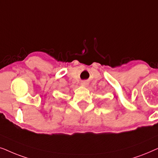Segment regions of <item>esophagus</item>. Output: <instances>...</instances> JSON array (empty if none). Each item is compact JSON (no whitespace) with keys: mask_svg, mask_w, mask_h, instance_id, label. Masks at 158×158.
Here are the masks:
<instances>
[{"mask_svg":"<svg viewBox=\"0 0 158 158\" xmlns=\"http://www.w3.org/2000/svg\"><path fill=\"white\" fill-rule=\"evenodd\" d=\"M81 86H82V87H87L88 85H89V82H88L87 81H81Z\"/></svg>","mask_w":158,"mask_h":158,"instance_id":"esophagus-1","label":"esophagus"}]
</instances>
